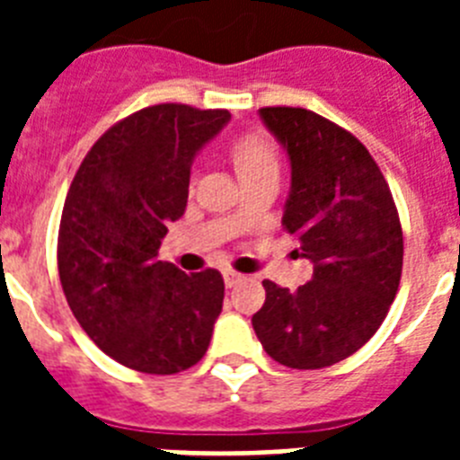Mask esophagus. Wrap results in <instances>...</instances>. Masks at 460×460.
I'll return each instance as SVG.
<instances>
[{"mask_svg": "<svg viewBox=\"0 0 460 460\" xmlns=\"http://www.w3.org/2000/svg\"><path fill=\"white\" fill-rule=\"evenodd\" d=\"M242 279H243V276L237 274V271H233V270L223 271V280H226V288H234Z\"/></svg>", "mask_w": 460, "mask_h": 460, "instance_id": "1", "label": "esophagus"}]
</instances>
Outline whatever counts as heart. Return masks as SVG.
Here are the masks:
<instances>
[{"label": "heart", "instance_id": "obj_1", "mask_svg": "<svg viewBox=\"0 0 460 460\" xmlns=\"http://www.w3.org/2000/svg\"><path fill=\"white\" fill-rule=\"evenodd\" d=\"M230 158L237 168L242 181H253L265 174H279V147L267 133L243 131L230 145Z\"/></svg>", "mask_w": 460, "mask_h": 460}]
</instances>
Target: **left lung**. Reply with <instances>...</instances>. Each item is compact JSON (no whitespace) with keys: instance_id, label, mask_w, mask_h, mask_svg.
I'll return each instance as SVG.
<instances>
[{"instance_id":"8db88e82","label":"left lung","mask_w":460,"mask_h":460,"mask_svg":"<svg viewBox=\"0 0 460 460\" xmlns=\"http://www.w3.org/2000/svg\"><path fill=\"white\" fill-rule=\"evenodd\" d=\"M292 165L283 230L313 279L290 292L262 280L253 329L288 368H324L367 343L396 296L403 230L392 190L368 149L334 121L304 108H260Z\"/></svg>"}]
</instances>
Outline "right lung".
Wrapping results in <instances>:
<instances>
[{
  "instance_id": "add662e5",
  "label": "right lung",
  "mask_w": 460,
  "mask_h": 460,
  "mask_svg": "<svg viewBox=\"0 0 460 460\" xmlns=\"http://www.w3.org/2000/svg\"><path fill=\"white\" fill-rule=\"evenodd\" d=\"M230 119L181 103L142 108L93 142L64 202L57 265L80 327L124 367L172 376L205 357L223 308L217 270L158 260L181 218L190 164Z\"/></svg>"
}]
</instances>
